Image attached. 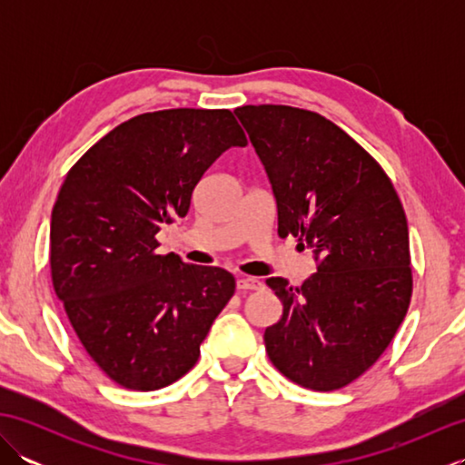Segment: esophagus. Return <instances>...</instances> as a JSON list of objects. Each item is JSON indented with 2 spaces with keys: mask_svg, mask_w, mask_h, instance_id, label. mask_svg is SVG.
Wrapping results in <instances>:
<instances>
[{
  "mask_svg": "<svg viewBox=\"0 0 465 465\" xmlns=\"http://www.w3.org/2000/svg\"><path fill=\"white\" fill-rule=\"evenodd\" d=\"M262 288V282L258 278H250V275H242L238 280V290L240 292H253V290H260Z\"/></svg>",
  "mask_w": 465,
  "mask_h": 465,
  "instance_id": "34e87169",
  "label": "esophagus"
}]
</instances>
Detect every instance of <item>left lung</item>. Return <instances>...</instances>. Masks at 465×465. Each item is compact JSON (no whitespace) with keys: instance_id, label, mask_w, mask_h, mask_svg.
Segmentation results:
<instances>
[{"instance_id":"8db88e82","label":"left lung","mask_w":465,"mask_h":465,"mask_svg":"<svg viewBox=\"0 0 465 465\" xmlns=\"http://www.w3.org/2000/svg\"><path fill=\"white\" fill-rule=\"evenodd\" d=\"M233 114L268 173L280 238H298L318 265L300 288L265 280L283 305L265 351L302 388L340 390L378 361L410 308L401 202L381 165L323 115L290 105Z\"/></svg>"}]
</instances>
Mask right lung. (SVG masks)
<instances>
[{
	"instance_id": "1",
	"label": "right lung",
	"mask_w": 465,
	"mask_h": 465,
	"mask_svg": "<svg viewBox=\"0 0 465 465\" xmlns=\"http://www.w3.org/2000/svg\"><path fill=\"white\" fill-rule=\"evenodd\" d=\"M245 145L230 110L180 107L114 127L67 172L49 227L54 290L122 388L160 390L190 371L233 295L230 272L160 255L155 233L187 213L217 157Z\"/></svg>"
}]
</instances>
